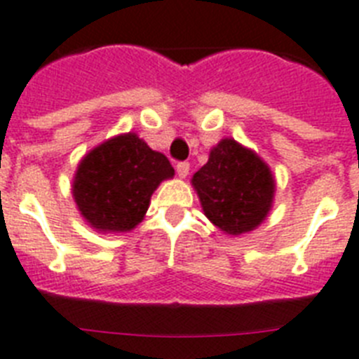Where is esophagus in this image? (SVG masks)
<instances>
[{
    "label": "esophagus",
    "instance_id": "esophagus-1",
    "mask_svg": "<svg viewBox=\"0 0 359 359\" xmlns=\"http://www.w3.org/2000/svg\"><path fill=\"white\" fill-rule=\"evenodd\" d=\"M189 163H177L176 166V172H177V176L180 177H187L189 176Z\"/></svg>",
    "mask_w": 359,
    "mask_h": 359
}]
</instances>
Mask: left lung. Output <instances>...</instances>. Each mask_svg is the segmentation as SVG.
Returning a JSON list of instances; mask_svg holds the SVG:
<instances>
[{"instance_id": "obj_1", "label": "left lung", "mask_w": 359, "mask_h": 359, "mask_svg": "<svg viewBox=\"0 0 359 359\" xmlns=\"http://www.w3.org/2000/svg\"><path fill=\"white\" fill-rule=\"evenodd\" d=\"M191 183L205 217L228 235L256 229L271 211L276 191L266 163L233 139H222L209 151Z\"/></svg>"}]
</instances>
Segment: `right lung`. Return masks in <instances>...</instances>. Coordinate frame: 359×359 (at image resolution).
I'll return each mask as SVG.
<instances>
[{
  "label": "right lung",
  "instance_id": "add662e5",
  "mask_svg": "<svg viewBox=\"0 0 359 359\" xmlns=\"http://www.w3.org/2000/svg\"><path fill=\"white\" fill-rule=\"evenodd\" d=\"M174 176L170 161L137 133L116 135L77 165L72 194L83 219L103 233L130 231L144 219L159 183Z\"/></svg>",
  "mask_w": 359,
  "mask_h": 359
}]
</instances>
